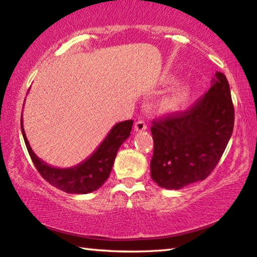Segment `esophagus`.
<instances>
[{
    "mask_svg": "<svg viewBox=\"0 0 257 257\" xmlns=\"http://www.w3.org/2000/svg\"><path fill=\"white\" fill-rule=\"evenodd\" d=\"M134 128H135V132H144V130L147 129V124L143 120H138L135 122Z\"/></svg>",
    "mask_w": 257,
    "mask_h": 257,
    "instance_id": "1",
    "label": "esophagus"
}]
</instances>
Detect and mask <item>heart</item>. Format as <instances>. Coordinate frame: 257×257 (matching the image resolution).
<instances>
[{
    "label": "heart",
    "mask_w": 257,
    "mask_h": 257,
    "mask_svg": "<svg viewBox=\"0 0 257 257\" xmlns=\"http://www.w3.org/2000/svg\"><path fill=\"white\" fill-rule=\"evenodd\" d=\"M190 88L188 86L178 87L159 102V110L162 113H177L186 108L190 99Z\"/></svg>",
    "instance_id": "heart-1"
}]
</instances>
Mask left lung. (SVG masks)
<instances>
[{"mask_svg": "<svg viewBox=\"0 0 257 257\" xmlns=\"http://www.w3.org/2000/svg\"><path fill=\"white\" fill-rule=\"evenodd\" d=\"M151 177L162 188L180 189L210 176L232 135L229 82L216 71L211 88L185 112L154 120Z\"/></svg>", "mask_w": 257, "mask_h": 257, "instance_id": "left-lung-1", "label": "left lung"}]
</instances>
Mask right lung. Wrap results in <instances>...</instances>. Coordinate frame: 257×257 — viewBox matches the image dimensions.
Here are the masks:
<instances>
[{
    "instance_id": "add662e5",
    "label": "right lung",
    "mask_w": 257,
    "mask_h": 257,
    "mask_svg": "<svg viewBox=\"0 0 257 257\" xmlns=\"http://www.w3.org/2000/svg\"><path fill=\"white\" fill-rule=\"evenodd\" d=\"M133 123V120H127L113 125L105 139L88 159L76 167L66 169L52 167L34 153L26 137L23 116H21V132L33 163L49 184L68 194H88L98 189L110 176L118 150L130 136Z\"/></svg>"
}]
</instances>
